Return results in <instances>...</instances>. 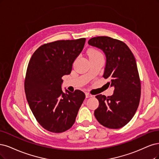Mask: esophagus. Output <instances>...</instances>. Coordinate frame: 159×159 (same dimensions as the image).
<instances>
[{
	"instance_id": "1",
	"label": "esophagus",
	"mask_w": 159,
	"mask_h": 159,
	"mask_svg": "<svg viewBox=\"0 0 159 159\" xmlns=\"http://www.w3.org/2000/svg\"><path fill=\"white\" fill-rule=\"evenodd\" d=\"M85 95H86V98H90V97H92L93 96V95H91V94H89V93H85Z\"/></svg>"
}]
</instances>
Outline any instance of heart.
<instances>
[{"mask_svg": "<svg viewBox=\"0 0 159 159\" xmlns=\"http://www.w3.org/2000/svg\"><path fill=\"white\" fill-rule=\"evenodd\" d=\"M101 55L100 53L98 52V51H97L96 49H90L88 51V55L89 57H92V56H95V55Z\"/></svg>", "mask_w": 159, "mask_h": 159, "instance_id": "heart-1", "label": "heart"}]
</instances>
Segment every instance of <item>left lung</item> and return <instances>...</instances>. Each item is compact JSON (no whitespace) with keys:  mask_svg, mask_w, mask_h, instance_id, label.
Listing matches in <instances>:
<instances>
[{"mask_svg":"<svg viewBox=\"0 0 159 159\" xmlns=\"http://www.w3.org/2000/svg\"><path fill=\"white\" fill-rule=\"evenodd\" d=\"M88 43L104 53L103 76L110 80L108 86L114 88L111 96H96L99 106L94 116L103 126L119 129L132 119L140 101L141 82L135 57L125 43L107 36L93 38Z\"/></svg>","mask_w":159,"mask_h":159,"instance_id":"obj_1","label":"left lung"}]
</instances>
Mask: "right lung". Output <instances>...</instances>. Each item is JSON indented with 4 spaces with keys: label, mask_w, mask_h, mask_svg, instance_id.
Listing matches in <instances>:
<instances>
[{
    "label": "right lung",
    "mask_w": 159,
    "mask_h": 159,
    "mask_svg": "<svg viewBox=\"0 0 159 159\" xmlns=\"http://www.w3.org/2000/svg\"><path fill=\"white\" fill-rule=\"evenodd\" d=\"M85 38L44 44L32 55L24 82L25 96L32 113L44 129L61 133L73 126L85 98L83 91L70 93L61 85L83 49Z\"/></svg>",
    "instance_id": "1"
}]
</instances>
